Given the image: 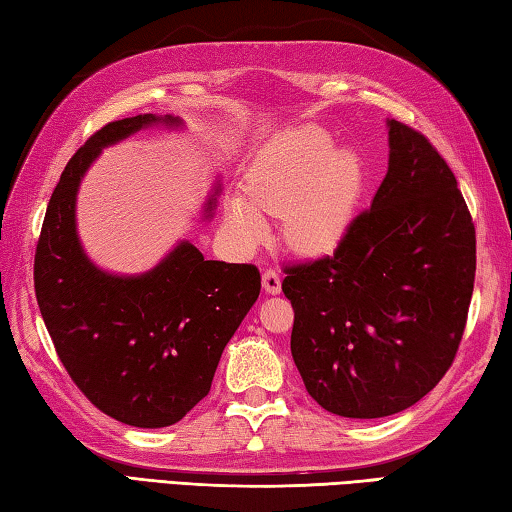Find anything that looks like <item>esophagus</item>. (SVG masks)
<instances>
[{
  "instance_id": "esophagus-1",
  "label": "esophagus",
  "mask_w": 512,
  "mask_h": 512,
  "mask_svg": "<svg viewBox=\"0 0 512 512\" xmlns=\"http://www.w3.org/2000/svg\"><path fill=\"white\" fill-rule=\"evenodd\" d=\"M263 289L267 294H281V276L276 269H267L263 274Z\"/></svg>"
}]
</instances>
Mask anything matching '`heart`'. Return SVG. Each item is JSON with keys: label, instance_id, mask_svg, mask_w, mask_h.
I'll return each instance as SVG.
<instances>
[{"label": "heart", "instance_id": "obj_1", "mask_svg": "<svg viewBox=\"0 0 512 512\" xmlns=\"http://www.w3.org/2000/svg\"><path fill=\"white\" fill-rule=\"evenodd\" d=\"M365 187L359 151L336 149L330 131L296 127L258 151L243 191L225 200L236 243L252 249L267 236V214H283L285 243L303 254L330 252L345 238Z\"/></svg>", "mask_w": 512, "mask_h": 512}]
</instances>
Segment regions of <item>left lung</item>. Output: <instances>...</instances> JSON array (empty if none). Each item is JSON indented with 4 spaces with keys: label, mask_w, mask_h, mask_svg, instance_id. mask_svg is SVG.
I'll return each instance as SVG.
<instances>
[{
    "label": "left lung",
    "mask_w": 512,
    "mask_h": 512,
    "mask_svg": "<svg viewBox=\"0 0 512 512\" xmlns=\"http://www.w3.org/2000/svg\"><path fill=\"white\" fill-rule=\"evenodd\" d=\"M390 127L388 173L332 256L285 265L292 356L310 397L350 419L390 417L455 361L475 285V223L423 133Z\"/></svg>",
    "instance_id": "1"
}]
</instances>
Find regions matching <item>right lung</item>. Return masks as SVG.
Instances as JSON below:
<instances>
[{
  "label": "right lung",
  "mask_w": 512,
  "mask_h": 512,
  "mask_svg": "<svg viewBox=\"0 0 512 512\" xmlns=\"http://www.w3.org/2000/svg\"><path fill=\"white\" fill-rule=\"evenodd\" d=\"M156 122L180 124L153 113L115 120L75 151L48 200L33 269L44 325L73 383L136 428L173 426L207 397L220 354L260 294L256 265L205 260L191 243L127 278L84 256L75 234L84 171L106 144Z\"/></svg>",
  "instance_id": "right-lung-1"
}]
</instances>
